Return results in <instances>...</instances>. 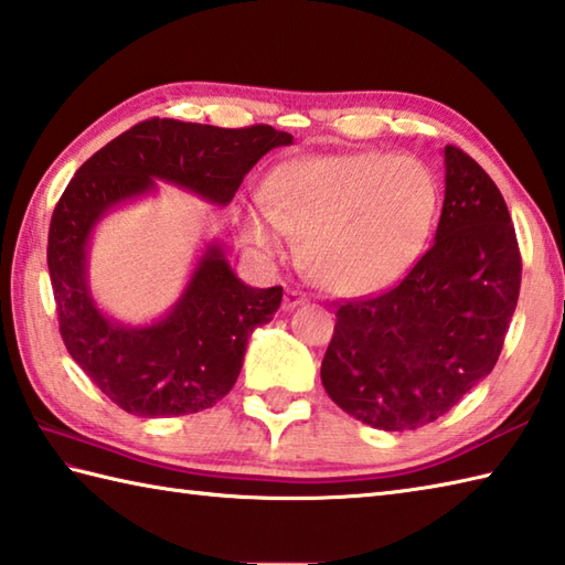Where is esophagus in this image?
Here are the masks:
<instances>
[{"mask_svg": "<svg viewBox=\"0 0 565 565\" xmlns=\"http://www.w3.org/2000/svg\"><path fill=\"white\" fill-rule=\"evenodd\" d=\"M306 303H308L306 294L298 291V289H289L284 296V311H296L298 306H306Z\"/></svg>", "mask_w": 565, "mask_h": 565, "instance_id": "1", "label": "esophagus"}]
</instances>
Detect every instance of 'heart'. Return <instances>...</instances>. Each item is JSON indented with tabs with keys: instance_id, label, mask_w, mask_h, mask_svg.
Wrapping results in <instances>:
<instances>
[{
	"instance_id": "heart-1",
	"label": "heart",
	"mask_w": 565,
	"mask_h": 565,
	"mask_svg": "<svg viewBox=\"0 0 565 565\" xmlns=\"http://www.w3.org/2000/svg\"><path fill=\"white\" fill-rule=\"evenodd\" d=\"M267 207L254 205L242 232L269 257L286 235L328 291L384 289L422 257L438 213V181L426 163L386 151H352L281 163L269 175Z\"/></svg>"
}]
</instances>
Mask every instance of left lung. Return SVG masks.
Here are the masks:
<instances>
[{
	"mask_svg": "<svg viewBox=\"0 0 565 565\" xmlns=\"http://www.w3.org/2000/svg\"><path fill=\"white\" fill-rule=\"evenodd\" d=\"M444 163L434 245L394 289L338 308L320 364L330 399L382 430L450 412L492 372L516 308L522 257L500 188L458 147Z\"/></svg>",
	"mask_w": 565,
	"mask_h": 565,
	"instance_id": "left-lung-1",
	"label": "left lung"
}]
</instances>
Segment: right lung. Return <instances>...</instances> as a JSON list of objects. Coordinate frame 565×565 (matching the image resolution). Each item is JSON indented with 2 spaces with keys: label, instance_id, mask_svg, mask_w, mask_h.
<instances>
[{
  "label": "right lung",
  "instance_id": "obj_1",
  "mask_svg": "<svg viewBox=\"0 0 565 565\" xmlns=\"http://www.w3.org/2000/svg\"><path fill=\"white\" fill-rule=\"evenodd\" d=\"M289 143L291 135L269 125L223 129L147 119L93 153L63 191L49 230L61 338L99 392L127 414L163 418L217 404L239 377L252 330L279 311L284 289L247 286L215 239L169 311L151 323H121L97 306L87 281L97 223L157 193V181L225 207L252 166Z\"/></svg>",
  "mask_w": 565,
  "mask_h": 565
}]
</instances>
